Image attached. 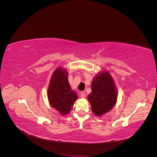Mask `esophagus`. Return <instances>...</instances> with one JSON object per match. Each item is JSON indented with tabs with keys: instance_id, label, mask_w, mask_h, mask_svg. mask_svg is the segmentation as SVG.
I'll return each instance as SVG.
<instances>
[{
	"instance_id": "1",
	"label": "esophagus",
	"mask_w": 157,
	"mask_h": 157,
	"mask_svg": "<svg viewBox=\"0 0 157 157\" xmlns=\"http://www.w3.org/2000/svg\"><path fill=\"white\" fill-rule=\"evenodd\" d=\"M80 97L82 98H85V97H86V94L84 92H80Z\"/></svg>"
}]
</instances>
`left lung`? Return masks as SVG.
Instances as JSON below:
<instances>
[{"mask_svg": "<svg viewBox=\"0 0 157 157\" xmlns=\"http://www.w3.org/2000/svg\"><path fill=\"white\" fill-rule=\"evenodd\" d=\"M91 86L88 99L92 111L96 115L101 116L115 105L117 97L115 84L110 74L105 71L94 78Z\"/></svg>", "mask_w": 157, "mask_h": 157, "instance_id": "left-lung-1", "label": "left lung"}]
</instances>
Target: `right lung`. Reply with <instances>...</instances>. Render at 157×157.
<instances>
[{
	"label": "right lung",
	"instance_id": "add662e5",
	"mask_svg": "<svg viewBox=\"0 0 157 157\" xmlns=\"http://www.w3.org/2000/svg\"><path fill=\"white\" fill-rule=\"evenodd\" d=\"M48 97L50 105L62 115L70 112L77 95L71 89L66 70L59 67L51 78L48 90Z\"/></svg>",
	"mask_w": 157,
	"mask_h": 157
}]
</instances>
